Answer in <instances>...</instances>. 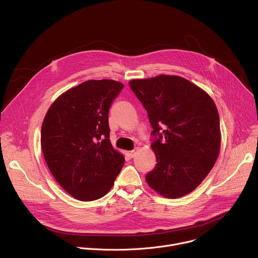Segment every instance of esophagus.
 Returning a JSON list of instances; mask_svg holds the SVG:
<instances>
[{
	"mask_svg": "<svg viewBox=\"0 0 258 258\" xmlns=\"http://www.w3.org/2000/svg\"><path fill=\"white\" fill-rule=\"evenodd\" d=\"M137 152H138V149H135V150H133V151H128L126 154H127V156H128L130 158H134Z\"/></svg>",
	"mask_w": 258,
	"mask_h": 258,
	"instance_id": "esophagus-1",
	"label": "esophagus"
}]
</instances>
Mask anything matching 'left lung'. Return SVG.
Returning <instances> with one entry per match:
<instances>
[{"instance_id":"left-lung-1","label":"left lung","mask_w":258,"mask_h":258,"mask_svg":"<svg viewBox=\"0 0 258 258\" xmlns=\"http://www.w3.org/2000/svg\"><path fill=\"white\" fill-rule=\"evenodd\" d=\"M130 87L148 113L156 166L148 185L166 198L194 191L213 167L220 148L219 116L211 97L176 76L133 80Z\"/></svg>"}]
</instances>
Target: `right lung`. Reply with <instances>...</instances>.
<instances>
[{"label":"right lung","instance_id":"add662e5","mask_svg":"<svg viewBox=\"0 0 258 258\" xmlns=\"http://www.w3.org/2000/svg\"><path fill=\"white\" fill-rule=\"evenodd\" d=\"M122 89L112 80L87 81L57 98L45 116V160L59 185L78 200L105 196L123 166V155L110 143L108 123L109 109Z\"/></svg>","mask_w":258,"mask_h":258}]
</instances>
